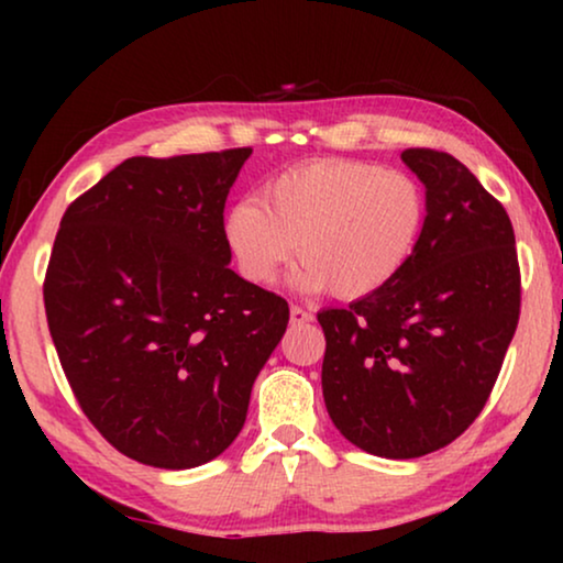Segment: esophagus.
<instances>
[{"mask_svg": "<svg viewBox=\"0 0 563 563\" xmlns=\"http://www.w3.org/2000/svg\"><path fill=\"white\" fill-rule=\"evenodd\" d=\"M289 320H291V325H305V322H312V314L307 312V310H302V307L291 305V310H289Z\"/></svg>", "mask_w": 563, "mask_h": 563, "instance_id": "esophagus-1", "label": "esophagus"}]
</instances>
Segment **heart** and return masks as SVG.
I'll return each instance as SVG.
<instances>
[{"label":"heart","mask_w":563,"mask_h":563,"mask_svg":"<svg viewBox=\"0 0 563 563\" xmlns=\"http://www.w3.org/2000/svg\"><path fill=\"white\" fill-rule=\"evenodd\" d=\"M426 220V191L410 174L330 158L284 172L258 199L230 207L222 235L251 284H274L297 251L299 289L361 299L405 272Z\"/></svg>","instance_id":"obj_1"}]
</instances>
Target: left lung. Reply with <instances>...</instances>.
<instances>
[{
  "label": "left lung",
  "instance_id": "1",
  "mask_svg": "<svg viewBox=\"0 0 563 563\" xmlns=\"http://www.w3.org/2000/svg\"><path fill=\"white\" fill-rule=\"evenodd\" d=\"M402 164L428 199L418 251L382 291L318 312L330 420L382 459L426 456L472 426L520 318L505 207L449 153L407 148Z\"/></svg>",
  "mask_w": 563,
  "mask_h": 563
}]
</instances>
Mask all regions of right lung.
<instances>
[{
	"instance_id": "1",
	"label": "right lung",
	"mask_w": 563,
	"mask_h": 563,
	"mask_svg": "<svg viewBox=\"0 0 563 563\" xmlns=\"http://www.w3.org/2000/svg\"><path fill=\"white\" fill-rule=\"evenodd\" d=\"M251 148L135 156L68 207L45 314L81 410L125 456L195 468L241 433L289 305L230 268L228 191Z\"/></svg>"
}]
</instances>
